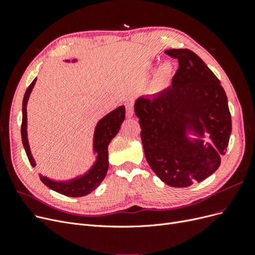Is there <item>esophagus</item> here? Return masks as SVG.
Wrapping results in <instances>:
<instances>
[{"label":"esophagus","instance_id":"34e87169","mask_svg":"<svg viewBox=\"0 0 255 255\" xmlns=\"http://www.w3.org/2000/svg\"><path fill=\"white\" fill-rule=\"evenodd\" d=\"M126 109H127V116L128 118H132L134 116V109L132 103H127L126 104Z\"/></svg>","mask_w":255,"mask_h":255}]
</instances>
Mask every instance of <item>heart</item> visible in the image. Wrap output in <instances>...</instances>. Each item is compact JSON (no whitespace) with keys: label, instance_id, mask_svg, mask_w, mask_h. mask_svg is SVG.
Returning a JSON list of instances; mask_svg holds the SVG:
<instances>
[{"label":"heart","instance_id":"obj_1","mask_svg":"<svg viewBox=\"0 0 255 255\" xmlns=\"http://www.w3.org/2000/svg\"><path fill=\"white\" fill-rule=\"evenodd\" d=\"M171 71H172V68L170 64L169 63L161 64L156 70L154 83H155V85H157V86H160V85L165 84L168 81V79L170 78Z\"/></svg>","mask_w":255,"mask_h":255}]
</instances>
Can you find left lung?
<instances>
[{"instance_id":"8db88e82","label":"left lung","mask_w":255,"mask_h":255,"mask_svg":"<svg viewBox=\"0 0 255 255\" xmlns=\"http://www.w3.org/2000/svg\"><path fill=\"white\" fill-rule=\"evenodd\" d=\"M179 61L171 86L135 102L144 155L171 187L202 182L220 166L232 130L228 98L204 61L187 49L166 50ZM191 132L197 138L188 137ZM211 143H204V134Z\"/></svg>"}]
</instances>
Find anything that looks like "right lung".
I'll use <instances>...</instances> for the list:
<instances>
[{
	"label": "right lung",
	"mask_w": 255,
	"mask_h": 255,
	"mask_svg": "<svg viewBox=\"0 0 255 255\" xmlns=\"http://www.w3.org/2000/svg\"><path fill=\"white\" fill-rule=\"evenodd\" d=\"M66 61L69 63L70 60ZM74 61H76V59H73L72 63H74ZM36 80L37 79H35L32 82V84L27 87L22 103V143L23 146H24L27 158L32 167L36 166V161L32 155V152H30L27 139L26 105L28 98L30 96V92H32L36 84ZM125 118L126 107L122 105L117 107V109L114 110L110 114L104 116L101 120H99L94 134V152L97 154V157L94 165L91 166V168L87 172H85L80 176L73 177V179L68 181H55L49 179V177L42 174H39L41 182L44 185H47V186L52 190L58 192V194L73 198L86 196L90 194L91 191H94L96 188H98L99 185L104 180L107 170H109V149L107 148H109V144L113 138L119 132L120 127Z\"/></svg>",
	"instance_id": "obj_1"
}]
</instances>
